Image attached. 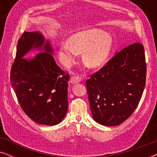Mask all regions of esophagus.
Returning <instances> with one entry per match:
<instances>
[{
    "label": "esophagus",
    "mask_w": 157,
    "mask_h": 157,
    "mask_svg": "<svg viewBox=\"0 0 157 157\" xmlns=\"http://www.w3.org/2000/svg\"><path fill=\"white\" fill-rule=\"evenodd\" d=\"M81 80H82V78H81V77H79L78 76H73L71 77V83L72 84H74V83L80 82V81H81Z\"/></svg>",
    "instance_id": "34e87169"
}]
</instances>
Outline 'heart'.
<instances>
[{
	"label": "heart",
	"instance_id": "obj_1",
	"mask_svg": "<svg viewBox=\"0 0 157 157\" xmlns=\"http://www.w3.org/2000/svg\"><path fill=\"white\" fill-rule=\"evenodd\" d=\"M112 46V37L100 29H88L73 34L68 43L60 45L59 52L66 65H71L76 55L82 53L86 66L96 68L102 65L108 58Z\"/></svg>",
	"mask_w": 157,
	"mask_h": 157
}]
</instances>
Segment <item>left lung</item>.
<instances>
[{
	"label": "left lung",
	"instance_id": "obj_1",
	"mask_svg": "<svg viewBox=\"0 0 157 157\" xmlns=\"http://www.w3.org/2000/svg\"><path fill=\"white\" fill-rule=\"evenodd\" d=\"M144 48L136 42L116 52L86 83L94 119L101 125L117 126L138 106L146 83Z\"/></svg>",
	"mask_w": 157,
	"mask_h": 157
}]
</instances>
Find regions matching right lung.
I'll return each mask as SVG.
<instances>
[{
    "label": "right lung",
    "instance_id": "right-lung-1",
    "mask_svg": "<svg viewBox=\"0 0 157 157\" xmlns=\"http://www.w3.org/2000/svg\"><path fill=\"white\" fill-rule=\"evenodd\" d=\"M42 52L24 56L30 51ZM49 40L38 31H25L18 42L10 71V83L21 108L36 123L53 126L61 123L68 110L69 75L56 63Z\"/></svg>",
    "mask_w": 157,
    "mask_h": 157
}]
</instances>
